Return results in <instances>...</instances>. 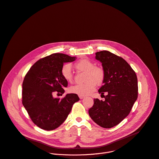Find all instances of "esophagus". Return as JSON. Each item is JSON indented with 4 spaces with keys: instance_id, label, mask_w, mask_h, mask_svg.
Returning <instances> with one entry per match:
<instances>
[{
    "instance_id": "obj_1",
    "label": "esophagus",
    "mask_w": 159,
    "mask_h": 159,
    "mask_svg": "<svg viewBox=\"0 0 159 159\" xmlns=\"http://www.w3.org/2000/svg\"><path fill=\"white\" fill-rule=\"evenodd\" d=\"M79 98H80V99H83V98H85V96H79Z\"/></svg>"
}]
</instances>
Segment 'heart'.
Returning a JSON list of instances; mask_svg holds the SVG:
<instances>
[{
    "instance_id": "obj_1",
    "label": "heart",
    "mask_w": 159,
    "mask_h": 159,
    "mask_svg": "<svg viewBox=\"0 0 159 159\" xmlns=\"http://www.w3.org/2000/svg\"><path fill=\"white\" fill-rule=\"evenodd\" d=\"M74 67L78 71H84L83 84H76L70 87V92L78 96H85L90 94L96 90V84H101L105 79L104 70L99 66H95V63L91 60L84 58L80 60L73 64ZM61 74L63 79L68 83L73 81V75L71 66L69 64L64 65L61 69Z\"/></svg>"
}]
</instances>
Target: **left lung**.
<instances>
[{
  "label": "left lung",
  "instance_id": "obj_1",
  "mask_svg": "<svg viewBox=\"0 0 159 159\" xmlns=\"http://www.w3.org/2000/svg\"><path fill=\"white\" fill-rule=\"evenodd\" d=\"M96 59L102 63L106 74L103 85L98 91L105 100L94 99L89 114L98 125L111 128L128 115L137 100L138 78L127 61L114 53L107 51L98 52Z\"/></svg>",
  "mask_w": 159,
  "mask_h": 159
}]
</instances>
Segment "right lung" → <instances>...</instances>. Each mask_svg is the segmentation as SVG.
Masks as SVG:
<instances>
[{
  "instance_id": "1",
  "label": "right lung",
  "mask_w": 159,
  "mask_h": 159,
  "mask_svg": "<svg viewBox=\"0 0 159 159\" xmlns=\"http://www.w3.org/2000/svg\"><path fill=\"white\" fill-rule=\"evenodd\" d=\"M75 59L63 53L51 54L37 61L24 78L22 104L33 122L43 129L51 131L60 126L80 100L75 94H67L61 99L53 97L55 91L62 95L68 86L61 74L63 63Z\"/></svg>"
}]
</instances>
